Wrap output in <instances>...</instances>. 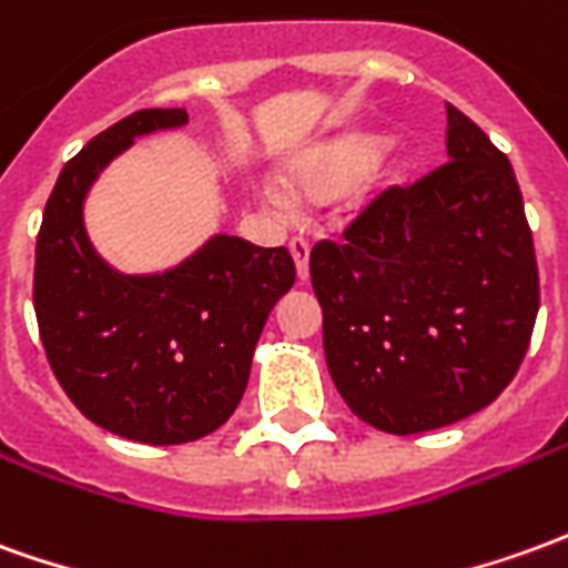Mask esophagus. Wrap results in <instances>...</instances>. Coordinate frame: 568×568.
<instances>
[{
	"instance_id": "1",
	"label": "esophagus",
	"mask_w": 568,
	"mask_h": 568,
	"mask_svg": "<svg viewBox=\"0 0 568 568\" xmlns=\"http://www.w3.org/2000/svg\"><path fill=\"white\" fill-rule=\"evenodd\" d=\"M288 252L295 257L297 276L307 280V276H311V243H307L304 236H292V240H288Z\"/></svg>"
}]
</instances>
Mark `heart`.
I'll use <instances>...</instances> for the list:
<instances>
[{
    "label": "heart",
    "instance_id": "1",
    "mask_svg": "<svg viewBox=\"0 0 568 568\" xmlns=\"http://www.w3.org/2000/svg\"><path fill=\"white\" fill-rule=\"evenodd\" d=\"M384 153V141L375 134H347L332 146H325L320 160L301 172V187L307 193H328L359 184Z\"/></svg>",
    "mask_w": 568,
    "mask_h": 568
}]
</instances>
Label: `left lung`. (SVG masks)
<instances>
[{"label": "left lung", "instance_id": "obj_1", "mask_svg": "<svg viewBox=\"0 0 568 568\" xmlns=\"http://www.w3.org/2000/svg\"><path fill=\"white\" fill-rule=\"evenodd\" d=\"M449 160L378 190L311 252L332 381L387 434L486 408L517 375L538 316V264L507 156L446 104Z\"/></svg>", "mask_w": 568, "mask_h": 568}]
</instances>
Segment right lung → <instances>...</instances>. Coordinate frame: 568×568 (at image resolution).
Masks as SVG:
<instances>
[{
	"instance_id": "add662e5",
	"label": "right lung",
	"mask_w": 568,
	"mask_h": 568,
	"mask_svg": "<svg viewBox=\"0 0 568 568\" xmlns=\"http://www.w3.org/2000/svg\"><path fill=\"white\" fill-rule=\"evenodd\" d=\"M187 110H138L63 165L36 236L33 307L54 378L110 434L150 446L202 439L240 406L273 304L295 283L288 248L215 236L160 276H122L94 255L82 200L106 162Z\"/></svg>"
}]
</instances>
